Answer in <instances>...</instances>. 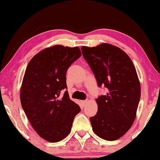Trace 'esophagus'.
I'll return each instance as SVG.
<instances>
[{
    "mask_svg": "<svg viewBox=\"0 0 160 160\" xmlns=\"http://www.w3.org/2000/svg\"><path fill=\"white\" fill-rule=\"evenodd\" d=\"M81 103L82 104V106H84V105L87 103V100H81Z\"/></svg>",
    "mask_w": 160,
    "mask_h": 160,
    "instance_id": "obj_1",
    "label": "esophagus"
}]
</instances>
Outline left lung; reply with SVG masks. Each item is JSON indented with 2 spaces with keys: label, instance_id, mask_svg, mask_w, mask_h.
I'll list each match as a JSON object with an SVG mask.
<instances>
[{
  "label": "left lung",
  "instance_id": "8db88e82",
  "mask_svg": "<svg viewBox=\"0 0 160 160\" xmlns=\"http://www.w3.org/2000/svg\"><path fill=\"white\" fill-rule=\"evenodd\" d=\"M82 51L98 86L108 89L96 99L98 112L89 119L92 130L102 139L115 141L130 130L136 115L141 98L136 70L128 54L113 45L82 47Z\"/></svg>",
  "mask_w": 160,
  "mask_h": 160
}]
</instances>
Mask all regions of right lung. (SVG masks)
I'll use <instances>...</instances> for the list:
<instances>
[{
	"mask_svg": "<svg viewBox=\"0 0 160 160\" xmlns=\"http://www.w3.org/2000/svg\"><path fill=\"white\" fill-rule=\"evenodd\" d=\"M82 56L79 48L57 45L36 54L28 63L20 91L22 107L37 133L55 143L71 130L78 105L70 99L66 72Z\"/></svg>",
	"mask_w": 160,
	"mask_h": 160,
	"instance_id": "1",
	"label": "right lung"
}]
</instances>
